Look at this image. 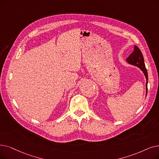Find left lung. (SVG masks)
Instances as JSON below:
<instances>
[{
	"mask_svg": "<svg viewBox=\"0 0 159 159\" xmlns=\"http://www.w3.org/2000/svg\"><path fill=\"white\" fill-rule=\"evenodd\" d=\"M126 61L130 65H133L134 66H136L140 69L141 71L143 72L145 77L146 79V95H147L148 93V71L145 66L144 60L143 57V54L141 51L139 49V48L137 46L134 45V51L130 54V56L126 59Z\"/></svg>",
	"mask_w": 159,
	"mask_h": 159,
	"instance_id": "8db88e82",
	"label": "left lung"
}]
</instances>
